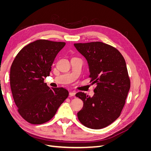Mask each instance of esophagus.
<instances>
[{
	"label": "esophagus",
	"mask_w": 151,
	"mask_h": 151,
	"mask_svg": "<svg viewBox=\"0 0 151 151\" xmlns=\"http://www.w3.org/2000/svg\"><path fill=\"white\" fill-rule=\"evenodd\" d=\"M75 95H76V93L74 92V91H73V92H70L69 93L70 96H75Z\"/></svg>",
	"instance_id": "1"
}]
</instances>
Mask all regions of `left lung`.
<instances>
[{"label":"left lung","mask_w":151,"mask_h":151,"mask_svg":"<svg viewBox=\"0 0 151 151\" xmlns=\"http://www.w3.org/2000/svg\"><path fill=\"white\" fill-rule=\"evenodd\" d=\"M74 46L88 61L91 82L97 85L92 98L82 92L76 94L84 103L77 117L85 127L101 129L120 116L125 104L130 88L126 62L116 48L103 42Z\"/></svg>","instance_id":"8db88e82"}]
</instances>
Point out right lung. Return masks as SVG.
I'll list each match as a JSON object with an SVG mask.
<instances>
[{"label": "right lung", "instance_id": "right-lung-1", "mask_svg": "<svg viewBox=\"0 0 151 151\" xmlns=\"http://www.w3.org/2000/svg\"><path fill=\"white\" fill-rule=\"evenodd\" d=\"M65 45V42L36 40L22 48L12 63L10 84L14 101L20 115L31 124L51 120L68 97L67 89L50 88L44 83Z\"/></svg>", "mask_w": 151, "mask_h": 151}]
</instances>
